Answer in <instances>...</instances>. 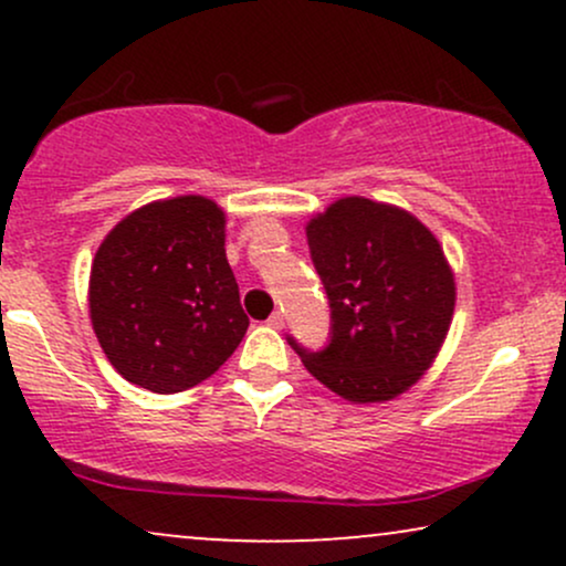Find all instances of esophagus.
<instances>
[{
  "label": "esophagus",
  "mask_w": 566,
  "mask_h": 566,
  "mask_svg": "<svg viewBox=\"0 0 566 566\" xmlns=\"http://www.w3.org/2000/svg\"><path fill=\"white\" fill-rule=\"evenodd\" d=\"M269 324L274 329H282L284 327V314H282V311H274V314L269 316Z\"/></svg>",
  "instance_id": "esophagus-1"
}]
</instances>
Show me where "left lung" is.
I'll list each match as a JSON object with an SVG mask.
<instances>
[{
  "mask_svg": "<svg viewBox=\"0 0 566 566\" xmlns=\"http://www.w3.org/2000/svg\"><path fill=\"white\" fill-rule=\"evenodd\" d=\"M329 301L319 350L287 343L305 369L348 401H386L431 367L450 329L454 279L431 231L399 207L335 201L305 229Z\"/></svg>",
  "mask_w": 566,
  "mask_h": 566,
  "instance_id": "8db88e82",
  "label": "left lung"
}]
</instances>
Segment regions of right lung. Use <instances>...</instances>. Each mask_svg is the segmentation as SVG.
<instances>
[{
    "label": "right lung",
    "instance_id": "obj_1",
    "mask_svg": "<svg viewBox=\"0 0 566 566\" xmlns=\"http://www.w3.org/2000/svg\"><path fill=\"white\" fill-rule=\"evenodd\" d=\"M216 201L175 197L140 207L97 247L90 316L122 378L178 394L216 375L250 327L226 261Z\"/></svg>",
    "mask_w": 566,
    "mask_h": 566
}]
</instances>
